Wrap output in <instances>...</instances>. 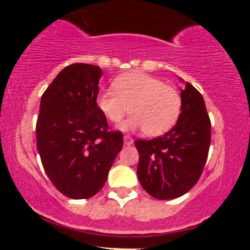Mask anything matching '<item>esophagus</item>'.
I'll return each mask as SVG.
<instances>
[{"instance_id":"1","label":"esophagus","mask_w":250,"mask_h":250,"mask_svg":"<svg viewBox=\"0 0 250 250\" xmlns=\"http://www.w3.org/2000/svg\"><path fill=\"white\" fill-rule=\"evenodd\" d=\"M123 141H125V146H131V145H133L134 140L131 139L130 136H128V135H125V137H123Z\"/></svg>"}]
</instances>
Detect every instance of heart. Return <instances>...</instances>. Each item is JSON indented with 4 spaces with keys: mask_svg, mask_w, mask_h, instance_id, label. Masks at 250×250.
I'll return each mask as SVG.
<instances>
[{
    "mask_svg": "<svg viewBox=\"0 0 250 250\" xmlns=\"http://www.w3.org/2000/svg\"><path fill=\"white\" fill-rule=\"evenodd\" d=\"M115 91L99 94L96 104L114 125H120L130 111L134 114L121 125L122 130L143 129L150 136L161 135L176 123L182 101L179 91L161 80L145 73H129L113 82Z\"/></svg>",
    "mask_w": 250,
    "mask_h": 250,
    "instance_id": "obj_1",
    "label": "heart"
}]
</instances>
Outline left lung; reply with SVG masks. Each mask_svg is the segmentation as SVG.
I'll use <instances>...</instances> for the list:
<instances>
[{"instance_id": "left-lung-1", "label": "left lung", "mask_w": 250, "mask_h": 250, "mask_svg": "<svg viewBox=\"0 0 250 250\" xmlns=\"http://www.w3.org/2000/svg\"><path fill=\"white\" fill-rule=\"evenodd\" d=\"M181 101L177 123L168 133L135 141L140 154L137 177L143 189L157 200L176 199L190 190L208 157L211 125L205 100L197 89L185 82Z\"/></svg>"}]
</instances>
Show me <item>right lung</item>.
I'll return each instance as SVG.
<instances>
[{"mask_svg":"<svg viewBox=\"0 0 250 250\" xmlns=\"http://www.w3.org/2000/svg\"><path fill=\"white\" fill-rule=\"evenodd\" d=\"M101 68L74 63L59 73L41 97L37 151L57 190L74 200L99 193L123 147L96 104Z\"/></svg>","mask_w":250,"mask_h":250,"instance_id":"right-lung-1","label":"right lung"}]
</instances>
